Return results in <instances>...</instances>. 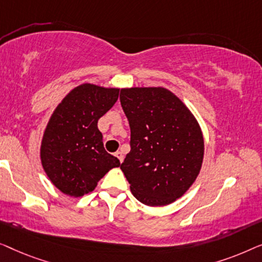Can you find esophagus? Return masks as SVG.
<instances>
[{
  "label": "esophagus",
  "instance_id": "esophagus-1",
  "mask_svg": "<svg viewBox=\"0 0 262 262\" xmlns=\"http://www.w3.org/2000/svg\"><path fill=\"white\" fill-rule=\"evenodd\" d=\"M115 157L120 160V163H122V161H123V153L121 152V150H117V152L115 153Z\"/></svg>",
  "mask_w": 262,
  "mask_h": 262
}]
</instances>
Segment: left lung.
I'll use <instances>...</instances> for the list:
<instances>
[{
    "label": "left lung",
    "mask_w": 262,
    "mask_h": 262,
    "mask_svg": "<svg viewBox=\"0 0 262 262\" xmlns=\"http://www.w3.org/2000/svg\"><path fill=\"white\" fill-rule=\"evenodd\" d=\"M120 101L130 127V152L121 169L133 196L148 206L173 203L200 174V123L182 99L161 86L124 88Z\"/></svg>",
    "instance_id": "left-lung-1"
}]
</instances>
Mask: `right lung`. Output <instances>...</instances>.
Masks as SVG:
<instances>
[{"label":"right lung","mask_w":262,"mask_h":262,"mask_svg":"<svg viewBox=\"0 0 262 262\" xmlns=\"http://www.w3.org/2000/svg\"><path fill=\"white\" fill-rule=\"evenodd\" d=\"M120 89L84 83L62 98L43 132L40 159L58 190L71 197L90 193L120 160L103 146L97 122L119 98Z\"/></svg>","instance_id":"obj_1"}]
</instances>
